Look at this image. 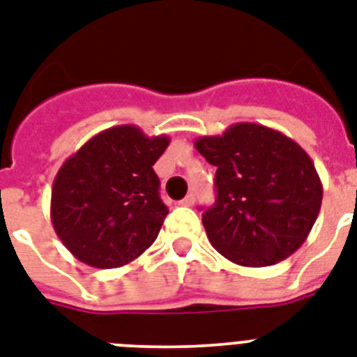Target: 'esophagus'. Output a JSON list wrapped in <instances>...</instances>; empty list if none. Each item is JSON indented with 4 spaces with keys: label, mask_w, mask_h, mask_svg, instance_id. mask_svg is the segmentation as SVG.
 <instances>
[{
    "label": "esophagus",
    "mask_w": 357,
    "mask_h": 357,
    "mask_svg": "<svg viewBox=\"0 0 357 357\" xmlns=\"http://www.w3.org/2000/svg\"><path fill=\"white\" fill-rule=\"evenodd\" d=\"M194 202H196V197H194V194H187V196L179 202V205H183V206H192Z\"/></svg>",
    "instance_id": "1"
}]
</instances>
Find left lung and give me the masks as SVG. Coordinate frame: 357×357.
<instances>
[{
	"label": "left lung",
	"mask_w": 357,
	"mask_h": 357,
	"mask_svg": "<svg viewBox=\"0 0 357 357\" xmlns=\"http://www.w3.org/2000/svg\"><path fill=\"white\" fill-rule=\"evenodd\" d=\"M194 146L218 169V197L203 227L221 256L241 266H268L305 243L323 185L294 139L259 123H234L221 136L197 137Z\"/></svg>",
	"instance_id": "obj_1"
}]
</instances>
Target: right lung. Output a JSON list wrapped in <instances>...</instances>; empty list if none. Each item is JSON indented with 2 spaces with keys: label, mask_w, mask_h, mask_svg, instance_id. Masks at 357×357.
<instances>
[{
  "label": "right lung",
  "mask_w": 357,
  "mask_h": 357,
  "mask_svg": "<svg viewBox=\"0 0 357 357\" xmlns=\"http://www.w3.org/2000/svg\"><path fill=\"white\" fill-rule=\"evenodd\" d=\"M169 136L149 137L136 125L96 134L58 170L50 220L76 259L118 268L151 247L169 214L160 197L154 163Z\"/></svg>",
  "instance_id": "1"
}]
</instances>
